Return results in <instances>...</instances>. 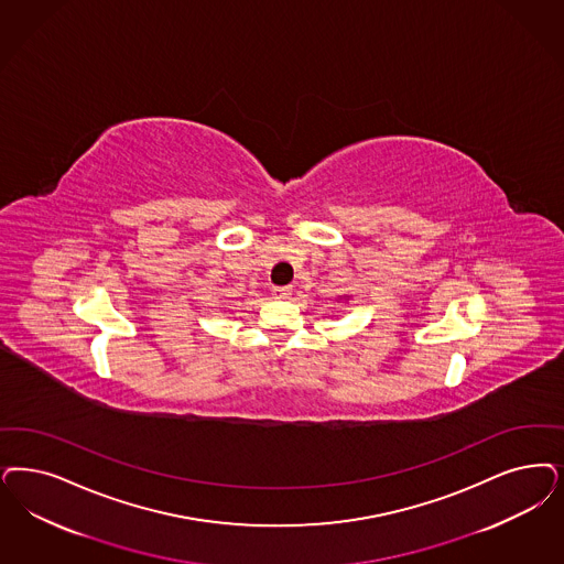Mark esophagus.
<instances>
[{
    "label": "esophagus",
    "mask_w": 564,
    "mask_h": 564,
    "mask_svg": "<svg viewBox=\"0 0 564 564\" xmlns=\"http://www.w3.org/2000/svg\"><path fill=\"white\" fill-rule=\"evenodd\" d=\"M272 295H274L276 300H288V297L292 295V288H274Z\"/></svg>",
    "instance_id": "esophagus-1"
}]
</instances>
